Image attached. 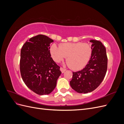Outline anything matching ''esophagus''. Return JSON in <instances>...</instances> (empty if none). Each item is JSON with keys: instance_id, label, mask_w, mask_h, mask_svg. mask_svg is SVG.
Masks as SVG:
<instances>
[{"instance_id": "1", "label": "esophagus", "mask_w": 124, "mask_h": 124, "mask_svg": "<svg viewBox=\"0 0 124 124\" xmlns=\"http://www.w3.org/2000/svg\"><path fill=\"white\" fill-rule=\"evenodd\" d=\"M60 70H61V71H62V73H64V72H65V71L66 70V69L63 68L62 67H61V68H60Z\"/></svg>"}]
</instances>
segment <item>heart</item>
<instances>
[{
	"label": "heart",
	"mask_w": 124,
	"mask_h": 124,
	"mask_svg": "<svg viewBox=\"0 0 124 124\" xmlns=\"http://www.w3.org/2000/svg\"><path fill=\"white\" fill-rule=\"evenodd\" d=\"M50 52L53 60L59 62L67 57V62L74 70H81L87 65L92 54V48L88 43L82 42L65 43L59 47L53 44Z\"/></svg>",
	"instance_id": "heart-1"
}]
</instances>
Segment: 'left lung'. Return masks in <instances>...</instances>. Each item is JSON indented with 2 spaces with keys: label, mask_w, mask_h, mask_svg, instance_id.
I'll use <instances>...</instances> for the list:
<instances>
[{
  "label": "left lung",
  "mask_w": 124,
  "mask_h": 124,
  "mask_svg": "<svg viewBox=\"0 0 124 124\" xmlns=\"http://www.w3.org/2000/svg\"><path fill=\"white\" fill-rule=\"evenodd\" d=\"M92 54L85 68L73 72L71 87L78 93H88L94 91L102 82L108 66L106 48L100 41L92 40Z\"/></svg>",
  "instance_id": "1"
}]
</instances>
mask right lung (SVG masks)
I'll list each match as a JSON object with an SVG mask.
<instances>
[{"instance_id": "right-lung-1", "label": "right lung", "mask_w": 124, "mask_h": 124, "mask_svg": "<svg viewBox=\"0 0 124 124\" xmlns=\"http://www.w3.org/2000/svg\"><path fill=\"white\" fill-rule=\"evenodd\" d=\"M53 40L39 35L27 41L21 51L20 72L27 87L40 95H48L56 87L61 74L60 67L51 57Z\"/></svg>"}]
</instances>
